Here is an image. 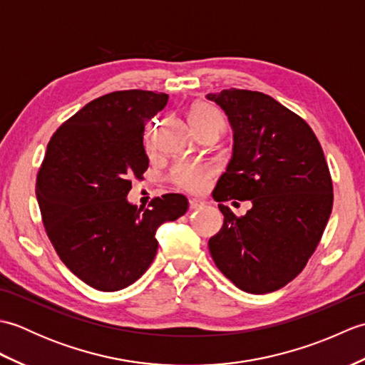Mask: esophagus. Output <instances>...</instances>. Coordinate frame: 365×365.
Listing matches in <instances>:
<instances>
[{
	"label": "esophagus",
	"instance_id": "obj_1",
	"mask_svg": "<svg viewBox=\"0 0 365 365\" xmlns=\"http://www.w3.org/2000/svg\"><path fill=\"white\" fill-rule=\"evenodd\" d=\"M204 207V202H200V200L192 199L190 200V210H199V208Z\"/></svg>",
	"mask_w": 365,
	"mask_h": 365
}]
</instances>
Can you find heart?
Here are the masks:
<instances>
[{
	"label": "heart",
	"instance_id": "1",
	"mask_svg": "<svg viewBox=\"0 0 365 365\" xmlns=\"http://www.w3.org/2000/svg\"><path fill=\"white\" fill-rule=\"evenodd\" d=\"M190 122L199 135L208 133V131L221 135L226 128V119H224L222 113L210 103H196L192 106L190 111ZM152 136L153 127L147 130L145 133V143L149 145L152 143ZM213 175L215 169L210 165L180 163L170 170L169 178L177 188L192 192V195H199V192H204L208 188Z\"/></svg>",
	"mask_w": 365,
	"mask_h": 365
}]
</instances>
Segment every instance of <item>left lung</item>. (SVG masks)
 <instances>
[{
	"label": "left lung",
	"mask_w": 365,
	"mask_h": 365,
	"mask_svg": "<svg viewBox=\"0 0 365 365\" xmlns=\"http://www.w3.org/2000/svg\"><path fill=\"white\" fill-rule=\"evenodd\" d=\"M207 98L235 131L234 157L213 197L252 202L245 216L218 205L224 224L208 250L238 289L274 292L304 269L320 243L334 200L328 163L309 123L273 97L232 88Z\"/></svg>",
	"instance_id": "1"
}]
</instances>
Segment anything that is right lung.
<instances>
[{
	"mask_svg": "<svg viewBox=\"0 0 365 365\" xmlns=\"http://www.w3.org/2000/svg\"><path fill=\"white\" fill-rule=\"evenodd\" d=\"M166 102L163 92H111L67 119L46 145L36 178L43 227L64 265L92 289L138 281L157 255L160 224L188 210L175 192L153 197L149 208L127 202L131 178L149 168L145 122Z\"/></svg>",
	"mask_w": 365,
	"mask_h": 365,
	"instance_id": "add662e5",
	"label": "right lung"
}]
</instances>
